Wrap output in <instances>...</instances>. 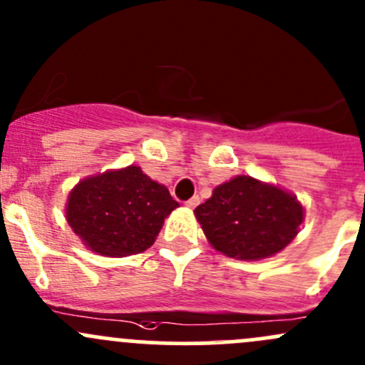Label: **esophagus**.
Instances as JSON below:
<instances>
[{
    "mask_svg": "<svg viewBox=\"0 0 365 365\" xmlns=\"http://www.w3.org/2000/svg\"><path fill=\"white\" fill-rule=\"evenodd\" d=\"M197 205H200V197L197 196H192L189 201H185V206H189V208H196Z\"/></svg>",
    "mask_w": 365,
    "mask_h": 365,
    "instance_id": "obj_1",
    "label": "esophagus"
}]
</instances>
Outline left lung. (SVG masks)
I'll list each match as a JSON object with an SVG mask.
<instances>
[{
    "mask_svg": "<svg viewBox=\"0 0 365 365\" xmlns=\"http://www.w3.org/2000/svg\"><path fill=\"white\" fill-rule=\"evenodd\" d=\"M194 213L215 251L245 261L281 252L304 220L297 196L244 175L215 187Z\"/></svg>",
    "mask_w": 365,
    "mask_h": 365,
    "instance_id": "left-lung-1",
    "label": "left lung"
}]
</instances>
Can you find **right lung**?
<instances>
[{
    "label": "right lung",
    "mask_w": 365,
    "mask_h": 365,
    "mask_svg": "<svg viewBox=\"0 0 365 365\" xmlns=\"http://www.w3.org/2000/svg\"><path fill=\"white\" fill-rule=\"evenodd\" d=\"M178 206L164 185L128 165L81 180L65 213L90 251L125 257L152 247L164 219Z\"/></svg>",
    "instance_id": "obj_1"
}]
</instances>
